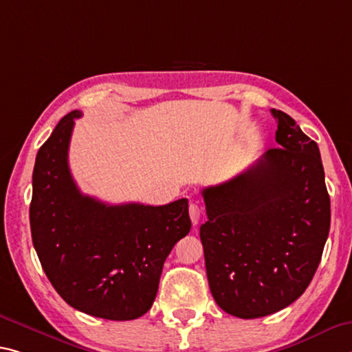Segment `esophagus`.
Wrapping results in <instances>:
<instances>
[{
	"label": "esophagus",
	"mask_w": 352,
	"mask_h": 352,
	"mask_svg": "<svg viewBox=\"0 0 352 352\" xmlns=\"http://www.w3.org/2000/svg\"><path fill=\"white\" fill-rule=\"evenodd\" d=\"M200 206L196 205V204H191L189 205V216H191V222L192 226H197L199 224V219H200Z\"/></svg>",
	"instance_id": "esophagus-1"
}]
</instances>
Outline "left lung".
<instances>
[{
    "instance_id": "1",
    "label": "left lung",
    "mask_w": 352,
    "mask_h": 352,
    "mask_svg": "<svg viewBox=\"0 0 352 352\" xmlns=\"http://www.w3.org/2000/svg\"><path fill=\"white\" fill-rule=\"evenodd\" d=\"M276 142L243 174L202 189L206 277L222 310L252 320L285 309L305 292L331 227L320 148L282 111Z\"/></svg>"
}]
</instances>
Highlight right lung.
I'll list each match as a JSON object with an SVG mask.
<instances>
[{"label": "right lung", "instance_id": "obj_1", "mask_svg": "<svg viewBox=\"0 0 352 352\" xmlns=\"http://www.w3.org/2000/svg\"><path fill=\"white\" fill-rule=\"evenodd\" d=\"M81 116L63 117L37 152L32 244L67 304L104 320H136L153 304L167 255L191 230L188 199L152 206L85 196L69 167L72 131Z\"/></svg>", "mask_w": 352, "mask_h": 352}]
</instances>
